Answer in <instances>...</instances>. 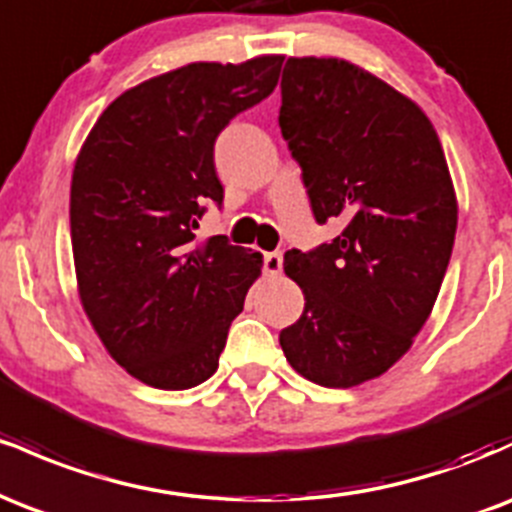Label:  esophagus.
Segmentation results:
<instances>
[{"label": "esophagus", "instance_id": "1", "mask_svg": "<svg viewBox=\"0 0 512 512\" xmlns=\"http://www.w3.org/2000/svg\"><path fill=\"white\" fill-rule=\"evenodd\" d=\"M284 267V255L281 252H267L264 255V274L267 276H276Z\"/></svg>", "mask_w": 512, "mask_h": 512}]
</instances>
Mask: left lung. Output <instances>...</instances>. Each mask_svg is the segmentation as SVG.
Returning <instances> with one entry per match:
<instances>
[{
  "label": "left lung",
  "instance_id": "8db88e82",
  "mask_svg": "<svg viewBox=\"0 0 512 512\" xmlns=\"http://www.w3.org/2000/svg\"><path fill=\"white\" fill-rule=\"evenodd\" d=\"M279 127L315 221L342 226L284 255L305 308L279 344L310 383L361 385L407 354L443 284L457 231L443 146L419 105L337 57H289Z\"/></svg>",
  "mask_w": 512,
  "mask_h": 512
}]
</instances>
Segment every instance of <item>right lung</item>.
<instances>
[{
	"mask_svg": "<svg viewBox=\"0 0 512 512\" xmlns=\"http://www.w3.org/2000/svg\"><path fill=\"white\" fill-rule=\"evenodd\" d=\"M281 55L192 62L115 98L81 146L69 228L81 305L108 354L142 383L187 390L219 368L262 255L214 236V144L279 81Z\"/></svg>",
	"mask_w": 512,
	"mask_h": 512,
	"instance_id": "1",
	"label": "right lung"
}]
</instances>
